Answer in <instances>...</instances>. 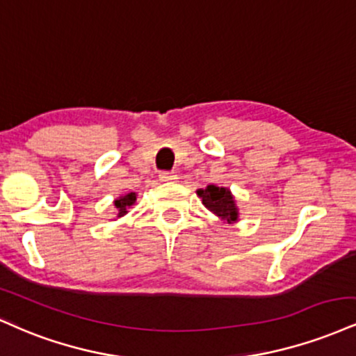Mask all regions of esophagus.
I'll list each match as a JSON object with an SVG mask.
<instances>
[{
  "mask_svg": "<svg viewBox=\"0 0 356 356\" xmlns=\"http://www.w3.org/2000/svg\"><path fill=\"white\" fill-rule=\"evenodd\" d=\"M177 173L175 171H161L160 173V179L161 181H175L177 179Z\"/></svg>",
  "mask_w": 356,
  "mask_h": 356,
  "instance_id": "esophagus-1",
  "label": "esophagus"
}]
</instances>
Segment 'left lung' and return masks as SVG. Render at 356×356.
Listing matches in <instances>:
<instances>
[{
	"mask_svg": "<svg viewBox=\"0 0 356 356\" xmlns=\"http://www.w3.org/2000/svg\"><path fill=\"white\" fill-rule=\"evenodd\" d=\"M198 195L202 196L204 207L211 213H215L216 216L227 221H236L238 211L235 202H233V196L227 188L210 185L204 190H198Z\"/></svg>",
	"mask_w": 356,
	"mask_h": 356,
	"instance_id": "left-lung-1",
	"label": "left lung"
}]
</instances>
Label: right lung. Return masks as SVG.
I'll return each mask as SVG.
<instances>
[{"label":"right lung","instance_id":"obj_1","mask_svg":"<svg viewBox=\"0 0 356 356\" xmlns=\"http://www.w3.org/2000/svg\"><path fill=\"white\" fill-rule=\"evenodd\" d=\"M136 202V193H128V195H124V196H121L120 200H116L115 202V207L118 208V216H123V215H127V210L129 207H131L133 203Z\"/></svg>","mask_w":356,"mask_h":356}]
</instances>
